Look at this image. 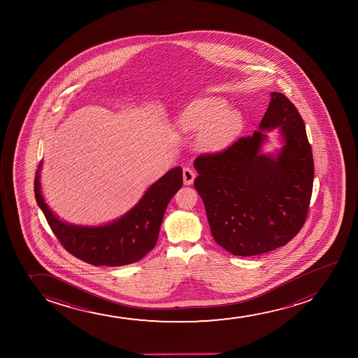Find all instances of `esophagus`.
<instances>
[{"mask_svg":"<svg viewBox=\"0 0 358 358\" xmlns=\"http://www.w3.org/2000/svg\"><path fill=\"white\" fill-rule=\"evenodd\" d=\"M182 178H184V184L185 185H191L194 182L196 178V172L191 167H185L182 171Z\"/></svg>","mask_w":358,"mask_h":358,"instance_id":"1","label":"esophagus"}]
</instances>
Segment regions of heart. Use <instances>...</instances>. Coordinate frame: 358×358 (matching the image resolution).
<instances>
[{"mask_svg": "<svg viewBox=\"0 0 358 358\" xmlns=\"http://www.w3.org/2000/svg\"><path fill=\"white\" fill-rule=\"evenodd\" d=\"M179 127L185 131H199L203 147L218 150L224 148L234 140L243 127L241 115L238 112L228 110V105L222 99H198L182 110Z\"/></svg>", "mask_w": 358, "mask_h": 358, "instance_id": "obj_1", "label": "heart"}]
</instances>
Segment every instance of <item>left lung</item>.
I'll use <instances>...</instances> for the list:
<instances>
[{"label":"left lung","instance_id":"1","mask_svg":"<svg viewBox=\"0 0 358 358\" xmlns=\"http://www.w3.org/2000/svg\"><path fill=\"white\" fill-rule=\"evenodd\" d=\"M280 127L285 145L275 157L259 152L265 129ZM194 179L215 241L231 255H263L299 234L308 215L314 161L303 120L283 93L271 101L259 131L194 160Z\"/></svg>","mask_w":358,"mask_h":358}]
</instances>
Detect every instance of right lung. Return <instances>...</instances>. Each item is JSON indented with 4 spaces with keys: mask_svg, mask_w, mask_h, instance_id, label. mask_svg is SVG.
Wrapping results in <instances>:
<instances>
[{
    "mask_svg": "<svg viewBox=\"0 0 358 358\" xmlns=\"http://www.w3.org/2000/svg\"><path fill=\"white\" fill-rule=\"evenodd\" d=\"M34 178V196L50 228L70 255L94 266H122L136 263L152 251L169 201L182 186V169H172L154 182L128 214L105 226L68 224L52 214L41 194L39 169Z\"/></svg>",
    "mask_w": 358,
    "mask_h": 358,
    "instance_id": "obj_1",
    "label": "right lung"
}]
</instances>
